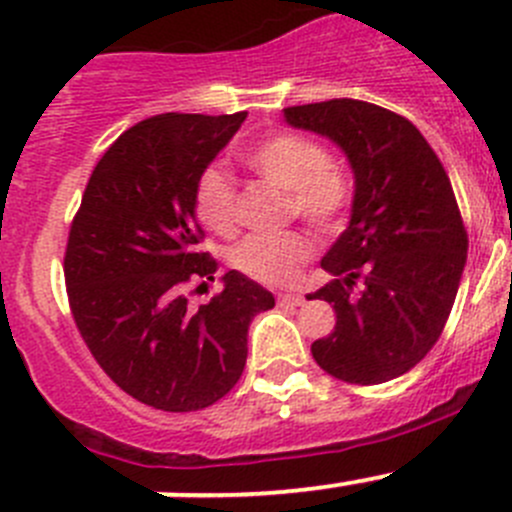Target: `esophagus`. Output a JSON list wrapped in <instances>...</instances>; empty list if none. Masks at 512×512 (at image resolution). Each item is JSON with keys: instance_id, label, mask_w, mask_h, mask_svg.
Listing matches in <instances>:
<instances>
[{"instance_id": "34e87169", "label": "esophagus", "mask_w": 512, "mask_h": 512, "mask_svg": "<svg viewBox=\"0 0 512 512\" xmlns=\"http://www.w3.org/2000/svg\"><path fill=\"white\" fill-rule=\"evenodd\" d=\"M277 302H280V305L297 307V305H302V302H305V297L297 295V292H280V295H277Z\"/></svg>"}]
</instances>
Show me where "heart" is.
I'll use <instances>...</instances> for the list:
<instances>
[{
    "label": "heart",
    "instance_id": "b5f03b06",
    "mask_svg": "<svg viewBox=\"0 0 512 512\" xmlns=\"http://www.w3.org/2000/svg\"><path fill=\"white\" fill-rule=\"evenodd\" d=\"M255 175L287 192L290 210L315 230H332L350 202V180L317 142L295 132H280L242 152ZM195 210L202 225L215 232H230L237 222V187L222 167H207L195 185ZM312 245L300 232L250 235L237 242L230 262L247 277L265 285L295 280Z\"/></svg>",
    "mask_w": 512,
    "mask_h": 512
}]
</instances>
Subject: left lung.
I'll return each mask as SVG.
<instances>
[{"instance_id": "left-lung-1", "label": "left lung", "mask_w": 512, "mask_h": 512, "mask_svg": "<svg viewBox=\"0 0 512 512\" xmlns=\"http://www.w3.org/2000/svg\"><path fill=\"white\" fill-rule=\"evenodd\" d=\"M282 117L330 140L355 180L350 222L320 262L332 280L307 297L337 317L312 357L357 385L400 377L438 342L468 257L448 175L418 127L377 104L330 99Z\"/></svg>"}]
</instances>
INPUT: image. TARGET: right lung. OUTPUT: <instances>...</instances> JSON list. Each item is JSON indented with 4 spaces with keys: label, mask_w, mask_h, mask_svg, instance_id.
<instances>
[{
    "label": "right lung",
    "mask_w": 512,
    "mask_h": 512,
    "mask_svg": "<svg viewBox=\"0 0 512 512\" xmlns=\"http://www.w3.org/2000/svg\"><path fill=\"white\" fill-rule=\"evenodd\" d=\"M245 117L167 112L130 127L94 167L69 230L74 322L99 367L150 408L190 413L225 398L245 370L252 317L275 307L237 270L207 305L185 297L187 282H215L217 270L197 250V177Z\"/></svg>",
    "instance_id": "right-lung-1"
}]
</instances>
